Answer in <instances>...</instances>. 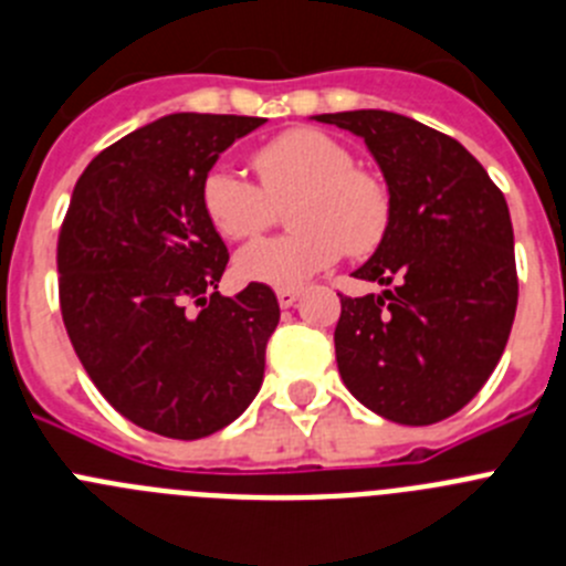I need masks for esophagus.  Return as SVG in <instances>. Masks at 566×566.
Instances as JSON below:
<instances>
[{"label":"esophagus","instance_id":"34e87169","mask_svg":"<svg viewBox=\"0 0 566 566\" xmlns=\"http://www.w3.org/2000/svg\"><path fill=\"white\" fill-rule=\"evenodd\" d=\"M298 295H301V290H298V287H279V290H276L279 307H282V310L293 307L295 301H298Z\"/></svg>","mask_w":566,"mask_h":566}]
</instances>
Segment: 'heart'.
Segmentation results:
<instances>
[{
    "mask_svg": "<svg viewBox=\"0 0 566 566\" xmlns=\"http://www.w3.org/2000/svg\"><path fill=\"white\" fill-rule=\"evenodd\" d=\"M259 184L226 164L200 178V206L226 240H251L271 229L279 206L290 234L248 245L237 256L245 282L295 287L343 256H368L382 245L394 218V195L377 170L355 164L340 139L293 128L259 145L251 156Z\"/></svg>",
    "mask_w": 566,
    "mask_h": 566,
    "instance_id": "obj_1",
    "label": "heart"
}]
</instances>
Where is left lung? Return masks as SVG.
<instances>
[{"mask_svg": "<svg viewBox=\"0 0 566 566\" xmlns=\"http://www.w3.org/2000/svg\"><path fill=\"white\" fill-rule=\"evenodd\" d=\"M363 136L394 195L388 237L340 295L337 371L396 424H436L472 402L509 343L520 298L509 203L452 136L390 111L318 114Z\"/></svg>", "mask_w": 566, "mask_h": 566, "instance_id": "obj_1", "label": "left lung"}]
</instances>
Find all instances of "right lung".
<instances>
[{"label": "right lung", "instance_id": "right-lung-1", "mask_svg": "<svg viewBox=\"0 0 566 566\" xmlns=\"http://www.w3.org/2000/svg\"><path fill=\"white\" fill-rule=\"evenodd\" d=\"M262 116L170 114L92 158L57 231L66 335L105 402L142 430L195 441L256 396L279 324L268 284L220 295L229 251L200 178Z\"/></svg>", "mask_w": 566, "mask_h": 566}]
</instances>
